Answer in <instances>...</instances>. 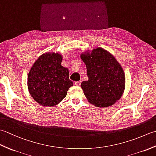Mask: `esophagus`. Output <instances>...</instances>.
I'll list each match as a JSON object with an SVG mask.
<instances>
[{"mask_svg": "<svg viewBox=\"0 0 156 156\" xmlns=\"http://www.w3.org/2000/svg\"><path fill=\"white\" fill-rule=\"evenodd\" d=\"M74 84H75V85H76V86H80V84H81V81H78V82H74Z\"/></svg>", "mask_w": 156, "mask_h": 156, "instance_id": "1", "label": "esophagus"}]
</instances>
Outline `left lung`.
Returning a JSON list of instances; mask_svg holds the SVG:
<instances>
[{
  "label": "left lung",
  "mask_w": 156,
  "mask_h": 156,
  "mask_svg": "<svg viewBox=\"0 0 156 156\" xmlns=\"http://www.w3.org/2000/svg\"><path fill=\"white\" fill-rule=\"evenodd\" d=\"M87 66L88 81L81 87L88 101L97 107H107L121 97L125 76L120 64L111 53L98 47L80 55Z\"/></svg>",
  "instance_id": "obj_1"
}]
</instances>
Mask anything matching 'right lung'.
<instances>
[{
  "label": "right lung",
  "instance_id": "1",
  "mask_svg": "<svg viewBox=\"0 0 156 156\" xmlns=\"http://www.w3.org/2000/svg\"><path fill=\"white\" fill-rule=\"evenodd\" d=\"M59 53H45L35 62L28 74L27 87L34 100L44 107L58 105L73 86L68 69L62 66Z\"/></svg>",
  "mask_w": 156,
  "mask_h": 156
}]
</instances>
